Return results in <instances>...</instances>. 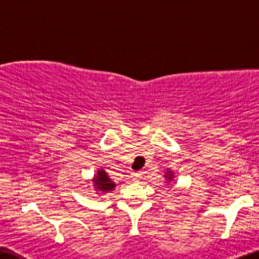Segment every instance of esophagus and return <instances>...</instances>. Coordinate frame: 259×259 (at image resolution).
Instances as JSON below:
<instances>
[{"instance_id":"esophagus-1","label":"esophagus","mask_w":259,"mask_h":259,"mask_svg":"<svg viewBox=\"0 0 259 259\" xmlns=\"http://www.w3.org/2000/svg\"><path fill=\"white\" fill-rule=\"evenodd\" d=\"M141 176H142L141 172H131L130 173V177L133 180H138L141 178Z\"/></svg>"}]
</instances>
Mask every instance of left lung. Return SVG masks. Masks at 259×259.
Wrapping results in <instances>:
<instances>
[{
  "label": "left lung",
  "mask_w": 259,
  "mask_h": 259,
  "mask_svg": "<svg viewBox=\"0 0 259 259\" xmlns=\"http://www.w3.org/2000/svg\"><path fill=\"white\" fill-rule=\"evenodd\" d=\"M163 177L165 179V184L169 185V186H171V183H173V181H175V178H176L175 172H173L172 169H169V168L165 169V175Z\"/></svg>",
  "instance_id": "left-lung-1"
}]
</instances>
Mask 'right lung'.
Here are the masks:
<instances>
[{"instance_id": "add662e5", "label": "right lung", "mask_w": 259, "mask_h": 259, "mask_svg": "<svg viewBox=\"0 0 259 259\" xmlns=\"http://www.w3.org/2000/svg\"><path fill=\"white\" fill-rule=\"evenodd\" d=\"M93 186L96 191V194H105V193H109L114 191V188L116 187V184L109 178V176L107 175V172L102 167H100L96 173L93 177Z\"/></svg>"}]
</instances>
